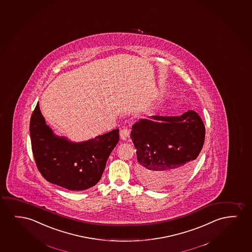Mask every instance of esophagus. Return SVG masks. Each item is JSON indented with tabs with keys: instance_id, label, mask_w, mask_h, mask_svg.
I'll return each instance as SVG.
<instances>
[{
	"instance_id": "1",
	"label": "esophagus",
	"mask_w": 252,
	"mask_h": 252,
	"mask_svg": "<svg viewBox=\"0 0 252 252\" xmlns=\"http://www.w3.org/2000/svg\"><path fill=\"white\" fill-rule=\"evenodd\" d=\"M120 136L122 140H127V138H129V131L126 128H123L120 131Z\"/></svg>"
}]
</instances>
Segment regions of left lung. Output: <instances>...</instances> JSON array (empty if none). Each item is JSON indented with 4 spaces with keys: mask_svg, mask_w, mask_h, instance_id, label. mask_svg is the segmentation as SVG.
I'll use <instances>...</instances> for the list:
<instances>
[{
    "mask_svg": "<svg viewBox=\"0 0 252 252\" xmlns=\"http://www.w3.org/2000/svg\"><path fill=\"white\" fill-rule=\"evenodd\" d=\"M205 126L189 110L180 116L153 115L131 127L137 149L138 181L150 189H166L183 183L192 171L205 140Z\"/></svg>",
    "mask_w": 252,
    "mask_h": 252,
    "instance_id": "1",
    "label": "left lung"
}]
</instances>
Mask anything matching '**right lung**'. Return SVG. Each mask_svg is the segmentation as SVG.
<instances>
[{
  "mask_svg": "<svg viewBox=\"0 0 252 252\" xmlns=\"http://www.w3.org/2000/svg\"><path fill=\"white\" fill-rule=\"evenodd\" d=\"M32 150L38 171L49 183L72 191L94 186L119 142V129L87 141H69L54 134L37 104L30 121Z\"/></svg>",
  "mask_w": 252,
  "mask_h": 252,
  "instance_id": "1",
  "label": "right lung"
}]
</instances>
